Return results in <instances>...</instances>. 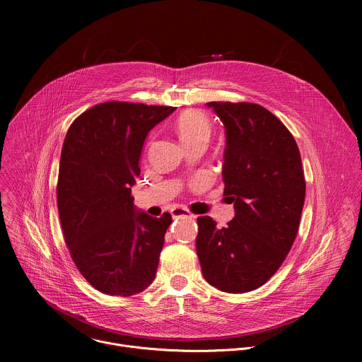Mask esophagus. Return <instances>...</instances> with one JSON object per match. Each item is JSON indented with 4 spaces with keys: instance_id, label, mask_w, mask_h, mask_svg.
<instances>
[{
    "instance_id": "34e87169",
    "label": "esophagus",
    "mask_w": 362,
    "mask_h": 362,
    "mask_svg": "<svg viewBox=\"0 0 362 362\" xmlns=\"http://www.w3.org/2000/svg\"><path fill=\"white\" fill-rule=\"evenodd\" d=\"M170 214H172V218H173V219H179V218H194V215H193L189 209L180 208V206H177V208H173V209L170 211Z\"/></svg>"
}]
</instances>
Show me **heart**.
Instances as JSON below:
<instances>
[{"instance_id": "heart-1", "label": "heart", "mask_w": 362, "mask_h": 362, "mask_svg": "<svg viewBox=\"0 0 362 362\" xmlns=\"http://www.w3.org/2000/svg\"><path fill=\"white\" fill-rule=\"evenodd\" d=\"M176 130L186 147L193 144H208L212 136V123L208 115L190 109L176 119Z\"/></svg>"}]
</instances>
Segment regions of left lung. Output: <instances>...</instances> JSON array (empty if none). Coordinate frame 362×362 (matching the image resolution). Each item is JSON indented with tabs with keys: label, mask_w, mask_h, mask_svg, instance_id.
<instances>
[{
	"label": "left lung",
	"mask_w": 362,
	"mask_h": 362,
	"mask_svg": "<svg viewBox=\"0 0 362 362\" xmlns=\"http://www.w3.org/2000/svg\"><path fill=\"white\" fill-rule=\"evenodd\" d=\"M226 129L223 194L235 218L222 229L197 218L196 252L203 278L243 293L267 284L291 250L305 202L298 144L285 124L255 103L211 101Z\"/></svg>",
	"instance_id": "obj_1"
}]
</instances>
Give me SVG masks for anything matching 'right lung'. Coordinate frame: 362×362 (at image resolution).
Instances as JSON below:
<instances>
[{"mask_svg":"<svg viewBox=\"0 0 362 362\" xmlns=\"http://www.w3.org/2000/svg\"><path fill=\"white\" fill-rule=\"evenodd\" d=\"M175 109L100 103L66 134L57 180L64 240L78 272L106 295L140 293L156 276L172 216H136L132 186L147 133Z\"/></svg>","mask_w":362,"mask_h":362,"instance_id":"obj_1","label":"right lung"}]
</instances>
